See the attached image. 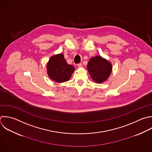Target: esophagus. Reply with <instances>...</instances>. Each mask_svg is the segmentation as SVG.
Segmentation results:
<instances>
[{"label": "esophagus", "mask_w": 152, "mask_h": 152, "mask_svg": "<svg viewBox=\"0 0 152 152\" xmlns=\"http://www.w3.org/2000/svg\"><path fill=\"white\" fill-rule=\"evenodd\" d=\"M78 66L79 67V68H81V67H83V64H78Z\"/></svg>", "instance_id": "1"}]
</instances>
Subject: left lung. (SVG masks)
I'll list each match as a JSON object with an SVG mask.
<instances>
[{"label": "left lung", "instance_id": "left-lung-1", "mask_svg": "<svg viewBox=\"0 0 152 152\" xmlns=\"http://www.w3.org/2000/svg\"><path fill=\"white\" fill-rule=\"evenodd\" d=\"M87 68L91 79L99 84L106 81L112 71V64L100 56L92 57L90 59Z\"/></svg>", "mask_w": 152, "mask_h": 152}]
</instances>
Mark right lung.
<instances>
[{
  "mask_svg": "<svg viewBox=\"0 0 152 152\" xmlns=\"http://www.w3.org/2000/svg\"><path fill=\"white\" fill-rule=\"evenodd\" d=\"M74 70V66L68 64L62 53L53 55L47 64L48 76L59 83L68 81Z\"/></svg>",
  "mask_w": 152,
  "mask_h": 152,
  "instance_id": "obj_1",
  "label": "right lung"
}]
</instances>
